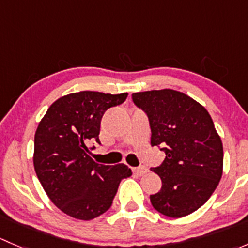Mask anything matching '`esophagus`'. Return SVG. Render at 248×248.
I'll return each mask as SVG.
<instances>
[{"instance_id": "obj_1", "label": "esophagus", "mask_w": 248, "mask_h": 248, "mask_svg": "<svg viewBox=\"0 0 248 248\" xmlns=\"http://www.w3.org/2000/svg\"><path fill=\"white\" fill-rule=\"evenodd\" d=\"M149 171V169L146 168V167L141 166V167H138V168L134 169V172H136L137 175H139V176H142V175H145L146 172Z\"/></svg>"}]
</instances>
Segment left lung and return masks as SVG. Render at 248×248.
Returning <instances> with one entry per match:
<instances>
[{"label": "left lung", "instance_id": "obj_1", "mask_svg": "<svg viewBox=\"0 0 248 248\" xmlns=\"http://www.w3.org/2000/svg\"><path fill=\"white\" fill-rule=\"evenodd\" d=\"M146 114L151 145L166 152L152 171L162 180L152 206L172 218L187 216L211 197L222 177L223 146L207 110L182 92L152 90L132 94Z\"/></svg>", "mask_w": 248, "mask_h": 248}]
</instances>
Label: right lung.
<instances>
[{"label": "right lung", "mask_w": 248, "mask_h": 248, "mask_svg": "<svg viewBox=\"0 0 248 248\" xmlns=\"http://www.w3.org/2000/svg\"><path fill=\"white\" fill-rule=\"evenodd\" d=\"M128 93L81 91L50 106L34 134L33 166L44 191L62 212L90 221L108 211L122 179L132 175L124 164H98L87 144L99 141L101 120Z\"/></svg>", "instance_id": "right-lung-1"}]
</instances>
